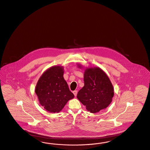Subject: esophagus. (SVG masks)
<instances>
[{
  "label": "esophagus",
  "instance_id": "1",
  "mask_svg": "<svg viewBox=\"0 0 150 150\" xmlns=\"http://www.w3.org/2000/svg\"><path fill=\"white\" fill-rule=\"evenodd\" d=\"M72 93H74V95L75 96H76L77 93H78V91H77V90H75V91H74Z\"/></svg>",
  "mask_w": 150,
  "mask_h": 150
}]
</instances>
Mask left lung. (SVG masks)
<instances>
[{"label":"left lung","mask_w":150,"mask_h":150,"mask_svg":"<svg viewBox=\"0 0 150 150\" xmlns=\"http://www.w3.org/2000/svg\"><path fill=\"white\" fill-rule=\"evenodd\" d=\"M83 80L84 86L77 95L79 101L91 113L106 108L114 94L113 86L107 75L99 67H90L85 71Z\"/></svg>","instance_id":"8db88e82"}]
</instances>
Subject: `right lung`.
Segmentation results:
<instances>
[{
    "label": "right lung",
    "instance_id": "1",
    "mask_svg": "<svg viewBox=\"0 0 150 150\" xmlns=\"http://www.w3.org/2000/svg\"><path fill=\"white\" fill-rule=\"evenodd\" d=\"M63 75V67H52L44 72L36 84L35 93L39 103L49 112H60L74 98Z\"/></svg>",
    "mask_w": 150,
    "mask_h": 150
}]
</instances>
